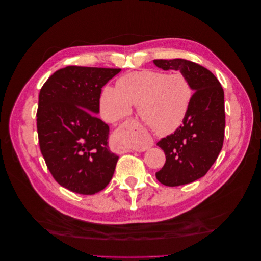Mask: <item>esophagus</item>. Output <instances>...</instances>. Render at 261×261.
<instances>
[{"mask_svg":"<svg viewBox=\"0 0 261 261\" xmlns=\"http://www.w3.org/2000/svg\"><path fill=\"white\" fill-rule=\"evenodd\" d=\"M115 143L118 149L123 152L128 151H145L148 148L153 145L151 138L145 140H139L138 132L135 128H132L129 125H123L115 132L114 135Z\"/></svg>","mask_w":261,"mask_h":261,"instance_id":"34e87169","label":"esophagus"}]
</instances>
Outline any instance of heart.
Returning <instances> with one entry per match:
<instances>
[{
  "label": "heart",
  "instance_id": "b5f03b06",
  "mask_svg": "<svg viewBox=\"0 0 261 261\" xmlns=\"http://www.w3.org/2000/svg\"><path fill=\"white\" fill-rule=\"evenodd\" d=\"M193 99L192 85L181 73L158 70L128 73L106 86L99 107L109 121H117L137 106L140 120L158 135H169L183 124Z\"/></svg>",
  "mask_w": 261,
  "mask_h": 261
}]
</instances>
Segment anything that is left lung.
Instances as JSON below:
<instances>
[{"label": "left lung", "instance_id": "1", "mask_svg": "<svg viewBox=\"0 0 261 261\" xmlns=\"http://www.w3.org/2000/svg\"><path fill=\"white\" fill-rule=\"evenodd\" d=\"M153 63L164 70H178L195 91L183 124L156 144L165 153V163L155 173L156 179L171 187L189 184L206 175L222 149L224 91L217 77L197 63L184 59Z\"/></svg>", "mask_w": 261, "mask_h": 261}]
</instances>
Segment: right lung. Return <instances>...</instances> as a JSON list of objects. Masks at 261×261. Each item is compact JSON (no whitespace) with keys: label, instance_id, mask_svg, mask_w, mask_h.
Returning <instances> with one entry per match:
<instances>
[{"label":"right lung","instance_id":"right-lung-1","mask_svg":"<svg viewBox=\"0 0 261 261\" xmlns=\"http://www.w3.org/2000/svg\"><path fill=\"white\" fill-rule=\"evenodd\" d=\"M120 68L66 66L57 70L39 93V145L58 183L82 195L102 191L111 180L118 156L110 151V128L100 112L102 87Z\"/></svg>","mask_w":261,"mask_h":261}]
</instances>
